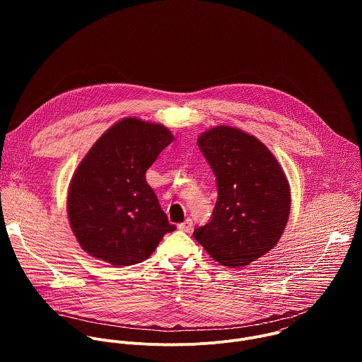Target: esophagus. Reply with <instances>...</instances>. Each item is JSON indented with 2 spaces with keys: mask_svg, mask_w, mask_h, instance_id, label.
<instances>
[{
  "mask_svg": "<svg viewBox=\"0 0 362 362\" xmlns=\"http://www.w3.org/2000/svg\"><path fill=\"white\" fill-rule=\"evenodd\" d=\"M177 228H179L182 232L190 233V232L193 230V222H192V219H186L183 223H179Z\"/></svg>",
  "mask_w": 362,
  "mask_h": 362,
  "instance_id": "34e87169",
  "label": "esophagus"
}]
</instances>
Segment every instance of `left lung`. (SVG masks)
<instances>
[{
    "label": "left lung",
    "mask_w": 362,
    "mask_h": 362,
    "mask_svg": "<svg viewBox=\"0 0 362 362\" xmlns=\"http://www.w3.org/2000/svg\"><path fill=\"white\" fill-rule=\"evenodd\" d=\"M218 183V200L208 225L194 239L223 267L259 259L279 242L291 211V189L279 162L255 136L216 126L197 137Z\"/></svg>",
    "instance_id": "1"
}]
</instances>
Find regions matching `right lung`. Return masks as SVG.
<instances>
[{"instance_id": "obj_1", "label": "right lung", "mask_w": 362, "mask_h": 362, "mask_svg": "<svg viewBox=\"0 0 362 362\" xmlns=\"http://www.w3.org/2000/svg\"><path fill=\"white\" fill-rule=\"evenodd\" d=\"M172 141L163 124L124 117L88 150L67 196L71 230L88 255L113 267L134 265L176 229L146 182V170Z\"/></svg>"}]
</instances>
